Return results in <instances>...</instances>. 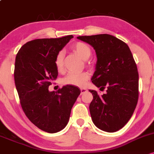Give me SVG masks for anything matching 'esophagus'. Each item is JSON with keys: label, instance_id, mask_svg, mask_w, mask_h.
<instances>
[{"label": "esophagus", "instance_id": "1", "mask_svg": "<svg viewBox=\"0 0 154 154\" xmlns=\"http://www.w3.org/2000/svg\"><path fill=\"white\" fill-rule=\"evenodd\" d=\"M87 91V89H85V88H81V94H84V93H85Z\"/></svg>", "mask_w": 154, "mask_h": 154}]
</instances>
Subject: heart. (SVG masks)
<instances>
[{
    "label": "heart",
    "mask_w": 154,
    "mask_h": 154,
    "mask_svg": "<svg viewBox=\"0 0 154 154\" xmlns=\"http://www.w3.org/2000/svg\"><path fill=\"white\" fill-rule=\"evenodd\" d=\"M71 49L77 53L83 60H87L91 54L90 47L87 44L82 42H77L71 46ZM54 64L57 70L62 72L64 68V53L59 51L55 57ZM89 73L86 72H70L63 79V84L65 85L83 86L85 85L86 81L89 79Z\"/></svg>",
    "instance_id": "obj_1"
}]
</instances>
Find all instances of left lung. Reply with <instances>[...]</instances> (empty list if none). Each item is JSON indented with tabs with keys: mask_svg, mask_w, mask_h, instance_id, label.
<instances>
[{
	"mask_svg": "<svg viewBox=\"0 0 154 154\" xmlns=\"http://www.w3.org/2000/svg\"><path fill=\"white\" fill-rule=\"evenodd\" d=\"M77 38L95 50L97 63L91 82L100 90L106 89L101 96L89 90L93 95L89 105L93 123L105 132H116L129 122L137 103L139 76L132 52L124 41L108 34Z\"/></svg>",
	"mask_w": 154,
	"mask_h": 154,
	"instance_id": "1",
	"label": "left lung"
}]
</instances>
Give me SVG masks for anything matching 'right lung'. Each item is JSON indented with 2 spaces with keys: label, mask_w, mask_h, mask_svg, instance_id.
I'll list each match as a JSON object with an SVG mask.
<instances>
[{
  "label": "right lung",
  "mask_w": 154,
  "mask_h": 154,
  "mask_svg": "<svg viewBox=\"0 0 154 154\" xmlns=\"http://www.w3.org/2000/svg\"><path fill=\"white\" fill-rule=\"evenodd\" d=\"M72 38L29 41L19 50L15 60L14 82L22 109L34 125L46 132L56 133L66 127L81 93L72 85L64 86L57 92L49 90L58 75L55 57Z\"/></svg>",
  "instance_id": "1"
}]
</instances>
